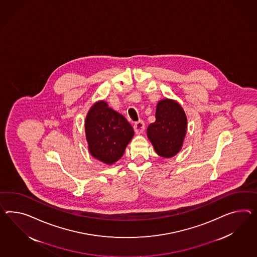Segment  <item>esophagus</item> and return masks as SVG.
Returning a JSON list of instances; mask_svg holds the SVG:
<instances>
[{
  "label": "esophagus",
  "mask_w": 257,
  "mask_h": 257,
  "mask_svg": "<svg viewBox=\"0 0 257 257\" xmlns=\"http://www.w3.org/2000/svg\"><path fill=\"white\" fill-rule=\"evenodd\" d=\"M145 130V122L143 120H139L135 124H134V131L137 134L144 133Z\"/></svg>",
  "instance_id": "esophagus-1"
}]
</instances>
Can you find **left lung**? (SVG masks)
<instances>
[{
    "instance_id": "8db88e82",
    "label": "left lung",
    "mask_w": 257,
    "mask_h": 257,
    "mask_svg": "<svg viewBox=\"0 0 257 257\" xmlns=\"http://www.w3.org/2000/svg\"><path fill=\"white\" fill-rule=\"evenodd\" d=\"M184 110L176 101L160 100L156 110V121L148 125L147 136L157 154L171 158L180 151L187 127Z\"/></svg>"
}]
</instances>
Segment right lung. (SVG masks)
<instances>
[{
  "label": "right lung",
  "mask_w": 257,
  "mask_h": 257,
  "mask_svg": "<svg viewBox=\"0 0 257 257\" xmlns=\"http://www.w3.org/2000/svg\"><path fill=\"white\" fill-rule=\"evenodd\" d=\"M86 135L93 157L112 164L124 155L134 131L128 121L104 101L95 103L86 118Z\"/></svg>",
  "instance_id": "1"
}]
</instances>
